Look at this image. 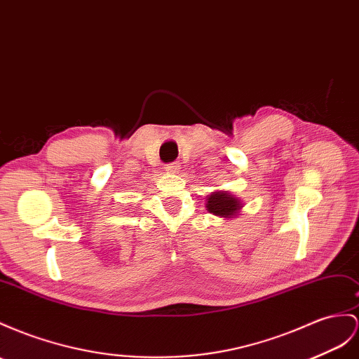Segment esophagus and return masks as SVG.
I'll use <instances>...</instances> for the list:
<instances>
[{"instance_id":"34e87169","label":"esophagus","mask_w":359,"mask_h":359,"mask_svg":"<svg viewBox=\"0 0 359 359\" xmlns=\"http://www.w3.org/2000/svg\"><path fill=\"white\" fill-rule=\"evenodd\" d=\"M163 170L168 171V172H176V171L179 170V163H177V162L167 163V165H165V167H163Z\"/></svg>"}]
</instances>
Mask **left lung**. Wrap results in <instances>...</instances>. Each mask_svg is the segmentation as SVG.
Masks as SVG:
<instances>
[{"mask_svg": "<svg viewBox=\"0 0 359 359\" xmlns=\"http://www.w3.org/2000/svg\"><path fill=\"white\" fill-rule=\"evenodd\" d=\"M206 208L210 214L222 215V217H231L238 209H240V200L232 197L227 192H214L208 197Z\"/></svg>", "mask_w": 359, "mask_h": 359, "instance_id": "obj_1", "label": "left lung"}]
</instances>
